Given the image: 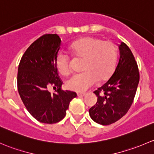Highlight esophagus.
Listing matches in <instances>:
<instances>
[{
    "instance_id": "34e87169",
    "label": "esophagus",
    "mask_w": 154,
    "mask_h": 154,
    "mask_svg": "<svg viewBox=\"0 0 154 154\" xmlns=\"http://www.w3.org/2000/svg\"><path fill=\"white\" fill-rule=\"evenodd\" d=\"M86 95V93H77V96H85Z\"/></svg>"
}]
</instances>
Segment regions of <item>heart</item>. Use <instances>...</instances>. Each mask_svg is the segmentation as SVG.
Returning <instances> with one entry per match:
<instances>
[{
    "mask_svg": "<svg viewBox=\"0 0 154 154\" xmlns=\"http://www.w3.org/2000/svg\"><path fill=\"white\" fill-rule=\"evenodd\" d=\"M70 50L75 58L84 61L82 68L84 72L75 74L66 81V86L69 90L85 91L97 81L104 82L111 76L117 59V49L113 42L88 36L72 43ZM55 64L61 75L70 72L71 58L64 52L57 54Z\"/></svg>",
    "mask_w": 154,
    "mask_h": 154,
    "instance_id": "obj_1",
    "label": "heart"
}]
</instances>
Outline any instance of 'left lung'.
I'll return each instance as SVG.
<instances>
[{
	"label": "left lung",
	"mask_w": 154,
	"mask_h": 154,
	"mask_svg": "<svg viewBox=\"0 0 154 154\" xmlns=\"http://www.w3.org/2000/svg\"><path fill=\"white\" fill-rule=\"evenodd\" d=\"M119 58L115 71L108 80L93 93L98 99L89 110L94 122L108 125L122 118L134 101L139 82L135 58L124 42L119 45Z\"/></svg>",
	"instance_id": "8db88e82"
}]
</instances>
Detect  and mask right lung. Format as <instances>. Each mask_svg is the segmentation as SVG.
Instances as JSON below:
<instances>
[{
    "mask_svg": "<svg viewBox=\"0 0 154 154\" xmlns=\"http://www.w3.org/2000/svg\"><path fill=\"white\" fill-rule=\"evenodd\" d=\"M61 41L57 34H45L35 41L20 59L18 71V90L23 104L35 119L54 124L66 116L76 93L63 90L55 58ZM57 88L52 94L48 88Z\"/></svg>",
    "mask_w": 154,
    "mask_h": 154,
    "instance_id": "right-lung-1",
    "label": "right lung"
}]
</instances>
